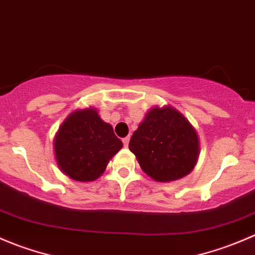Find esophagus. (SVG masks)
<instances>
[{
    "label": "esophagus",
    "mask_w": 255,
    "mask_h": 255,
    "mask_svg": "<svg viewBox=\"0 0 255 255\" xmlns=\"http://www.w3.org/2000/svg\"><path fill=\"white\" fill-rule=\"evenodd\" d=\"M122 142H123V145H125V147H128V143H129V137H125L122 139Z\"/></svg>",
    "instance_id": "1"
}]
</instances>
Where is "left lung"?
Returning <instances> with one entry per match:
<instances>
[{"instance_id": "1", "label": "left lung", "mask_w": 255, "mask_h": 255, "mask_svg": "<svg viewBox=\"0 0 255 255\" xmlns=\"http://www.w3.org/2000/svg\"><path fill=\"white\" fill-rule=\"evenodd\" d=\"M128 147L143 172L158 182L187 175L199 154L196 129L172 107L150 110L133 133Z\"/></svg>"}]
</instances>
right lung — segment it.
<instances>
[{
    "mask_svg": "<svg viewBox=\"0 0 255 255\" xmlns=\"http://www.w3.org/2000/svg\"><path fill=\"white\" fill-rule=\"evenodd\" d=\"M121 148L122 140L115 134L112 126L101 120L95 108L73 112L54 139L59 168L80 182L97 179Z\"/></svg>",
    "mask_w": 255,
    "mask_h": 255,
    "instance_id": "1",
    "label": "right lung"
}]
</instances>
